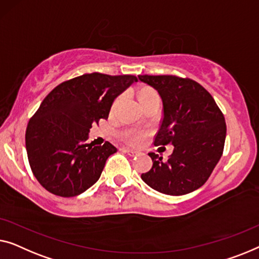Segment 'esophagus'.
Returning a JSON list of instances; mask_svg holds the SVG:
<instances>
[{
    "mask_svg": "<svg viewBox=\"0 0 259 259\" xmlns=\"http://www.w3.org/2000/svg\"><path fill=\"white\" fill-rule=\"evenodd\" d=\"M123 150H124L126 154L128 155H130V156H136L137 154H138V151L137 150H134V149H129V148H124L123 149Z\"/></svg>",
    "mask_w": 259,
    "mask_h": 259,
    "instance_id": "1",
    "label": "esophagus"
}]
</instances>
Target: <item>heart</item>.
<instances>
[{
    "label": "heart",
    "mask_w": 259,
    "mask_h": 259,
    "mask_svg": "<svg viewBox=\"0 0 259 259\" xmlns=\"http://www.w3.org/2000/svg\"><path fill=\"white\" fill-rule=\"evenodd\" d=\"M156 94L155 90H152L150 88H142L140 92V98H143L145 96H149V95ZM145 136H147V133L144 130L141 129H125L121 133V137L122 140L126 142L128 144L131 145H140L143 143V141L145 140Z\"/></svg>",
    "instance_id": "b5f03b06"
}]
</instances>
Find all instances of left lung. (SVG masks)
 <instances>
[{
	"label": "left lung",
	"instance_id": "obj_1",
	"mask_svg": "<svg viewBox=\"0 0 259 259\" xmlns=\"http://www.w3.org/2000/svg\"><path fill=\"white\" fill-rule=\"evenodd\" d=\"M140 81L157 90L163 117L155 145H174L166 161L150 152L152 167L141 177L165 195L197 190L207 181L223 154L227 125L223 112L207 90L194 79L174 75H140Z\"/></svg>",
	"mask_w": 259,
	"mask_h": 259
}]
</instances>
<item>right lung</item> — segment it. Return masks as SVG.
Segmentation results:
<instances>
[{
	"instance_id": "obj_1",
	"label": "right lung",
	"mask_w": 259,
	"mask_h": 259,
	"mask_svg": "<svg viewBox=\"0 0 259 259\" xmlns=\"http://www.w3.org/2000/svg\"><path fill=\"white\" fill-rule=\"evenodd\" d=\"M137 82L133 75L93 72L54 88L30 118L25 148L31 171L46 190L74 197L100 178L114 145L87 144L94 123L107 119L115 98Z\"/></svg>"
}]
</instances>
